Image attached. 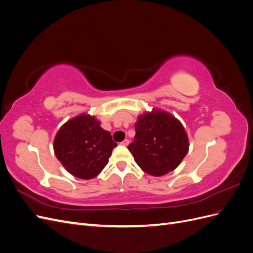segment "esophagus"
<instances>
[{
    "label": "esophagus",
    "instance_id": "1",
    "mask_svg": "<svg viewBox=\"0 0 253 253\" xmlns=\"http://www.w3.org/2000/svg\"><path fill=\"white\" fill-rule=\"evenodd\" d=\"M128 143H129V140H128V139H125L124 141L121 142V144H124V145H127Z\"/></svg>",
    "mask_w": 253,
    "mask_h": 253
}]
</instances>
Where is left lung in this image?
Segmentation results:
<instances>
[{
	"instance_id": "1",
	"label": "left lung",
	"mask_w": 253,
	"mask_h": 253,
	"mask_svg": "<svg viewBox=\"0 0 253 253\" xmlns=\"http://www.w3.org/2000/svg\"><path fill=\"white\" fill-rule=\"evenodd\" d=\"M135 137L127 149L136 164L150 175L173 171L185 158L189 140L180 122L166 112L145 113L135 124Z\"/></svg>"
}]
</instances>
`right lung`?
<instances>
[{
  "label": "right lung",
  "instance_id": "right-lung-1",
  "mask_svg": "<svg viewBox=\"0 0 253 253\" xmlns=\"http://www.w3.org/2000/svg\"><path fill=\"white\" fill-rule=\"evenodd\" d=\"M117 143L95 117L82 114L59 129L53 150L59 162L72 175L81 179L94 178L108 165Z\"/></svg>",
  "mask_w": 253,
  "mask_h": 253
}]
</instances>
